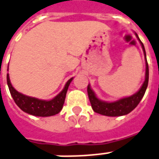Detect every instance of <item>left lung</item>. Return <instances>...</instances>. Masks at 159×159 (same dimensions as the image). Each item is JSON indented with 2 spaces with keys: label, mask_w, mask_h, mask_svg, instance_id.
<instances>
[{
  "label": "left lung",
  "mask_w": 159,
  "mask_h": 159,
  "mask_svg": "<svg viewBox=\"0 0 159 159\" xmlns=\"http://www.w3.org/2000/svg\"><path fill=\"white\" fill-rule=\"evenodd\" d=\"M136 34V37L139 40V43L141 44L142 49L144 51V54L145 57V82L143 83L141 88L139 89V90L138 91L137 93H135L134 95L128 96V97H125V98L120 99L116 102H103L99 100L96 95H95L94 91L91 89L89 85H88V95H89V98L90 101L91 107L93 108V110L95 111V113L102 115H106V116H121V115H126V114H129L130 112L134 110V108L138 106V104L141 101L143 96L145 95L146 88L148 85V80H149V68H148V64L146 61V54H145V47L142 43L139 38Z\"/></svg>",
  "instance_id": "obj_1"
}]
</instances>
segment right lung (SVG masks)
I'll return each instance as SVG.
<instances>
[{
	"mask_svg": "<svg viewBox=\"0 0 159 159\" xmlns=\"http://www.w3.org/2000/svg\"><path fill=\"white\" fill-rule=\"evenodd\" d=\"M73 78H70L66 83L64 89L61 91L58 95L55 96L51 101H44L39 99L30 97L19 93L14 89L9 79V75L7 73V86L9 89L10 94L14 99V101L22 111H24L27 114H32L34 116H40V117H47V116H52L55 114H58L64 106V100L66 96V93L68 90L69 85L71 83Z\"/></svg>",
	"mask_w": 159,
	"mask_h": 159,
	"instance_id": "1",
	"label": "right lung"
}]
</instances>
